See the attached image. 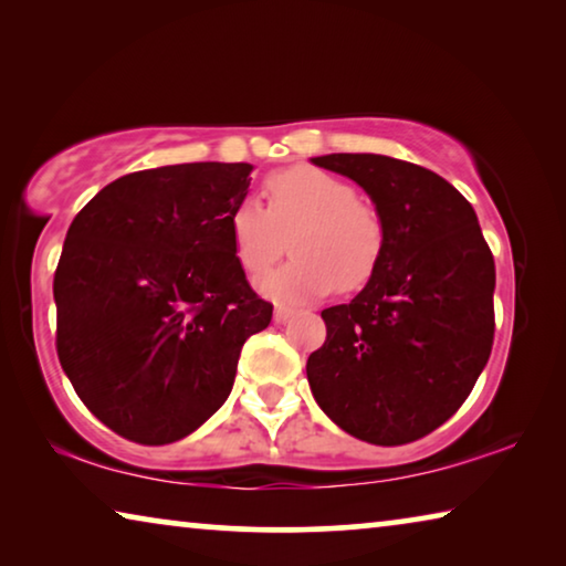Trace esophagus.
<instances>
[{
    "mask_svg": "<svg viewBox=\"0 0 566 566\" xmlns=\"http://www.w3.org/2000/svg\"><path fill=\"white\" fill-rule=\"evenodd\" d=\"M294 317V310L292 307H274V322L276 325H284V322H290Z\"/></svg>",
    "mask_w": 566,
    "mask_h": 566,
    "instance_id": "obj_1",
    "label": "esophagus"
}]
</instances>
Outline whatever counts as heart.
<instances>
[{
    "instance_id": "heart-1",
    "label": "heart",
    "mask_w": 566,
    "mask_h": 566,
    "mask_svg": "<svg viewBox=\"0 0 566 566\" xmlns=\"http://www.w3.org/2000/svg\"><path fill=\"white\" fill-rule=\"evenodd\" d=\"M269 209L244 199L229 217L231 241L247 272L262 269L280 254V229L290 237L292 259L256 280V290L276 302L325 297L332 286L355 290L382 254V221L375 206L355 199L353 184L329 170L294 166L266 181Z\"/></svg>"
}]
</instances>
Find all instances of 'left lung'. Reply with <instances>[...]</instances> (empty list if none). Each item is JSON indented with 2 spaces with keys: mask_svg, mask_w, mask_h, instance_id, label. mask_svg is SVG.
Masks as SVG:
<instances>
[{
  "mask_svg": "<svg viewBox=\"0 0 566 566\" xmlns=\"http://www.w3.org/2000/svg\"><path fill=\"white\" fill-rule=\"evenodd\" d=\"M382 221V254L363 292L322 312L310 355L317 406L375 446L418 441L469 398L493 343L496 269L476 211L433 170L390 156L329 154Z\"/></svg>",
  "mask_w": 566,
  "mask_h": 566,
  "instance_id": "obj_1",
  "label": "left lung"
}]
</instances>
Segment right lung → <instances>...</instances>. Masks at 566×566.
Wrapping results in <instances>:
<instances>
[{
	"label": "right lung",
	"mask_w": 566,
	"mask_h": 566,
	"mask_svg": "<svg viewBox=\"0 0 566 566\" xmlns=\"http://www.w3.org/2000/svg\"><path fill=\"white\" fill-rule=\"evenodd\" d=\"M251 164H178L107 184L70 223L55 272L57 357L80 400L143 446L203 426L272 304L247 282L229 217Z\"/></svg>",
	"instance_id": "obj_1"
}]
</instances>
